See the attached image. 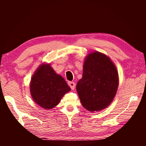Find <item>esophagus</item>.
I'll list each match as a JSON object with an SVG mask.
<instances>
[{"label":"esophagus","instance_id":"obj_1","mask_svg":"<svg viewBox=\"0 0 146 146\" xmlns=\"http://www.w3.org/2000/svg\"><path fill=\"white\" fill-rule=\"evenodd\" d=\"M68 85H69V86L71 88L72 90L74 89L76 84H75V83L74 82H68Z\"/></svg>","mask_w":146,"mask_h":146}]
</instances>
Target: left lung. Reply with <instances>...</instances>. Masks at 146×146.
Instances as JSON below:
<instances>
[{"mask_svg":"<svg viewBox=\"0 0 146 146\" xmlns=\"http://www.w3.org/2000/svg\"><path fill=\"white\" fill-rule=\"evenodd\" d=\"M118 83L116 67L110 58L99 52L89 54L84 63L82 78L76 84L82 105L90 111L106 108L115 97Z\"/></svg>","mask_w":146,"mask_h":146,"instance_id":"8db88e82","label":"left lung"}]
</instances>
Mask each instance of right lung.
I'll use <instances>...</instances> for the list:
<instances>
[{
	"label": "right lung",
	"mask_w": 146,
	"mask_h": 146,
	"mask_svg": "<svg viewBox=\"0 0 146 146\" xmlns=\"http://www.w3.org/2000/svg\"><path fill=\"white\" fill-rule=\"evenodd\" d=\"M30 90L35 102L48 110L58 104L63 96L70 91V88L50 65L42 64L32 77Z\"/></svg>",
	"instance_id": "right-lung-1"
}]
</instances>
